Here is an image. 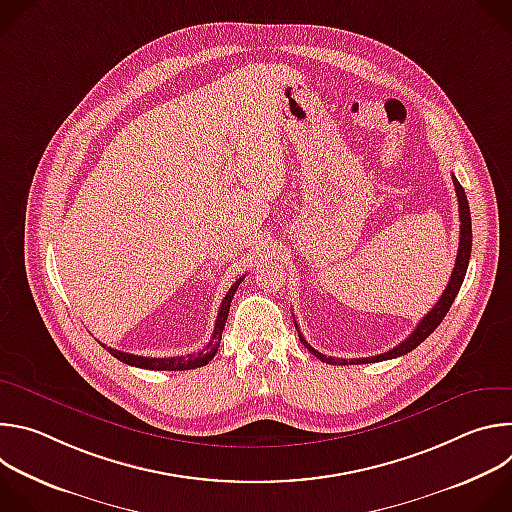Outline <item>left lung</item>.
<instances>
[{
    "mask_svg": "<svg viewBox=\"0 0 512 512\" xmlns=\"http://www.w3.org/2000/svg\"><path fill=\"white\" fill-rule=\"evenodd\" d=\"M454 180V186H456V196H458V210H460V247H458V255H456V265H454V271H452V277L448 281V287L444 289L442 298L437 300V304L423 316V320L417 324V328L401 342L397 344L395 348L387 350L385 354H377V356H369V358H332V356H326L322 352H318L316 348H312L306 338L302 336L298 324V336L302 340V344L314 354L318 356L322 362L326 364H364V362H379V360H387V358H397V356H403L407 352H411L413 348H417L437 326L442 324V320L446 318V314L450 312L458 291L462 287V281L466 277V269H468V261H470V251H472V218H470V206H468V198H466V192L462 188V184L456 180V176H452Z\"/></svg>",
    "mask_w": 512,
    "mask_h": 512,
    "instance_id": "left-lung-1",
    "label": "left lung"
}]
</instances>
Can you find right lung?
I'll list each match as a JSON object with an SVG mask.
<instances>
[{"label": "right lung", "mask_w": 512, "mask_h": 512, "mask_svg": "<svg viewBox=\"0 0 512 512\" xmlns=\"http://www.w3.org/2000/svg\"><path fill=\"white\" fill-rule=\"evenodd\" d=\"M243 277H239L231 289L229 294L225 296L223 304H221V310H218V316H216V322H214V330H212V338L208 340V344L200 350V352H194V354H188V356H172V358H152V356H137V354H129V352H123V350H115L111 346H105L109 354H113L117 360L125 362V364H131V367H137V369H148V371H190V369H198V367H204V364H208V360L214 358L218 346H221V338H223V330H225V324H227V318H229V308H231V302H233V296L237 287L241 285Z\"/></svg>", "instance_id": "right-lung-1"}]
</instances>
